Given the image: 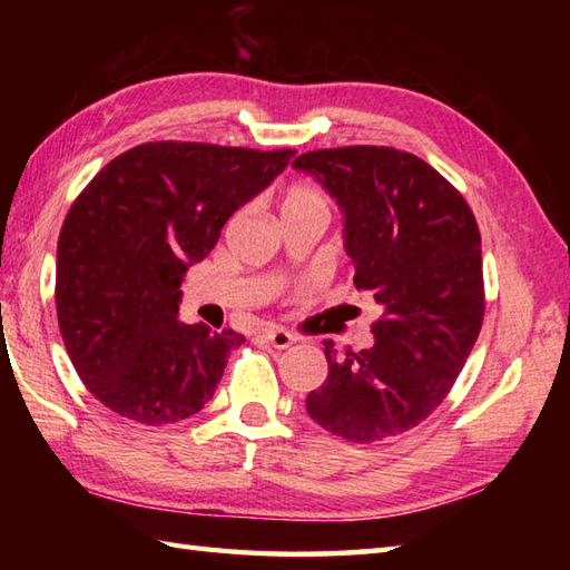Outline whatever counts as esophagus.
Wrapping results in <instances>:
<instances>
[{
  "label": "esophagus",
  "instance_id": "esophagus-1",
  "mask_svg": "<svg viewBox=\"0 0 570 570\" xmlns=\"http://www.w3.org/2000/svg\"><path fill=\"white\" fill-rule=\"evenodd\" d=\"M259 337H262L264 343H269V345L276 347V350H286V347H292V345L296 343V337H294L292 333H288V331H284V328L264 331Z\"/></svg>",
  "mask_w": 570,
  "mask_h": 570
}]
</instances>
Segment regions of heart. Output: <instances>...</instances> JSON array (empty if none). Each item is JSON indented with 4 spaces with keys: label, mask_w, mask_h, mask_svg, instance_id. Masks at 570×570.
Here are the masks:
<instances>
[{
    "label": "heart",
    "mask_w": 570,
    "mask_h": 570,
    "mask_svg": "<svg viewBox=\"0 0 570 570\" xmlns=\"http://www.w3.org/2000/svg\"><path fill=\"white\" fill-rule=\"evenodd\" d=\"M308 210H316V213H328L331 210L328 196H325L321 188L301 184V186H294L292 190L286 193L282 213H308Z\"/></svg>",
    "instance_id": "heart-1"
}]
</instances>
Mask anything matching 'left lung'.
<instances>
[{
    "label": "left lung",
    "instance_id": "1",
    "mask_svg": "<svg viewBox=\"0 0 570 570\" xmlns=\"http://www.w3.org/2000/svg\"><path fill=\"white\" fill-rule=\"evenodd\" d=\"M343 210L355 288L382 308L374 343L337 355L306 399L311 419L353 443L419 426L463 370L485 316L480 229L465 198L409 151L343 147L294 161Z\"/></svg>",
    "mask_w": 570,
    "mask_h": 570
}]
</instances>
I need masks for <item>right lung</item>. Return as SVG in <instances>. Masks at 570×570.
<instances>
[{
	"instance_id": "add662e5",
	"label": "right lung",
	"mask_w": 570,
	"mask_h": 570,
	"mask_svg": "<svg viewBox=\"0 0 570 570\" xmlns=\"http://www.w3.org/2000/svg\"><path fill=\"white\" fill-rule=\"evenodd\" d=\"M294 154L149 141L119 154L70 205L56 257L58 325L98 402L147 426L210 402L245 337L180 323V282Z\"/></svg>"
}]
</instances>
